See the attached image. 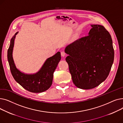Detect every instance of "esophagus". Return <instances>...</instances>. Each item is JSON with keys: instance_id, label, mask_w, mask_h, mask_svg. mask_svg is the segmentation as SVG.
<instances>
[{"instance_id": "34e87169", "label": "esophagus", "mask_w": 123, "mask_h": 123, "mask_svg": "<svg viewBox=\"0 0 123 123\" xmlns=\"http://www.w3.org/2000/svg\"><path fill=\"white\" fill-rule=\"evenodd\" d=\"M61 56H62V57H64L65 56V55H66V53H65V52L64 51H62L61 52Z\"/></svg>"}]
</instances>
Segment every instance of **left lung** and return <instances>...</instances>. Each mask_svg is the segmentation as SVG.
Listing matches in <instances>:
<instances>
[{
  "instance_id": "obj_1",
  "label": "left lung",
  "mask_w": 123,
  "mask_h": 123,
  "mask_svg": "<svg viewBox=\"0 0 123 123\" xmlns=\"http://www.w3.org/2000/svg\"><path fill=\"white\" fill-rule=\"evenodd\" d=\"M89 35L65 48L66 58L74 85L82 89L99 86L108 76L114 59L112 39L102 25H91Z\"/></svg>"
}]
</instances>
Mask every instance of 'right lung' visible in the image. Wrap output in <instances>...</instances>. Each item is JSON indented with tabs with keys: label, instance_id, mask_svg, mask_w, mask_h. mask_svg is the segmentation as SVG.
<instances>
[{
	"label": "right lung",
	"instance_id": "right-lung-1",
	"mask_svg": "<svg viewBox=\"0 0 123 123\" xmlns=\"http://www.w3.org/2000/svg\"><path fill=\"white\" fill-rule=\"evenodd\" d=\"M16 32L10 40L7 51V59L12 76L23 88L32 93H41L47 90L52 84L53 73L61 60V54L58 52L46 60L38 72L27 74L20 71L16 67L13 59L12 52Z\"/></svg>",
	"mask_w": 123,
	"mask_h": 123
}]
</instances>
